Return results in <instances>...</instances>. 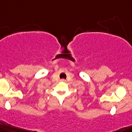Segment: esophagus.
<instances>
[{
    "label": "esophagus",
    "instance_id": "esophagus-1",
    "mask_svg": "<svg viewBox=\"0 0 132 132\" xmlns=\"http://www.w3.org/2000/svg\"><path fill=\"white\" fill-rule=\"evenodd\" d=\"M61 81H62V82H66V81L64 79H62L61 80Z\"/></svg>",
    "mask_w": 132,
    "mask_h": 132
}]
</instances>
